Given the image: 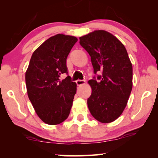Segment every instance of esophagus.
Instances as JSON below:
<instances>
[{
  "instance_id": "esophagus-1",
  "label": "esophagus",
  "mask_w": 158,
  "mask_h": 158,
  "mask_svg": "<svg viewBox=\"0 0 158 158\" xmlns=\"http://www.w3.org/2000/svg\"><path fill=\"white\" fill-rule=\"evenodd\" d=\"M76 83H77V85L80 86V85H84V84L85 83V81H83V80H77V81H76Z\"/></svg>"
}]
</instances>
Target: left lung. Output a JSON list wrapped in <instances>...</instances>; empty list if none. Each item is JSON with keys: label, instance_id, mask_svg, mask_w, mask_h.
I'll list each match as a JSON object with an SVG mask.
<instances>
[{"label": "left lung", "instance_id": "obj_1", "mask_svg": "<svg viewBox=\"0 0 158 158\" xmlns=\"http://www.w3.org/2000/svg\"><path fill=\"white\" fill-rule=\"evenodd\" d=\"M80 44L90 56L98 81H88L92 89L88 98L91 115L101 123H110L124 111L132 89V64L124 45L113 34L96 30L81 36Z\"/></svg>", "mask_w": 158, "mask_h": 158}]
</instances>
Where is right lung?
Masks as SVG:
<instances>
[{
    "label": "right lung",
    "instance_id": "right-lung-1",
    "mask_svg": "<svg viewBox=\"0 0 158 158\" xmlns=\"http://www.w3.org/2000/svg\"><path fill=\"white\" fill-rule=\"evenodd\" d=\"M75 36L59 34L51 36L32 54L25 80L28 96L40 119L57 125L70 113L77 85L68 73L67 57L77 42Z\"/></svg>",
    "mask_w": 158,
    "mask_h": 158
}]
</instances>
